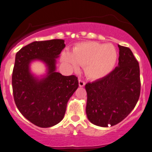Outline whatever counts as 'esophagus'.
<instances>
[{
	"instance_id": "obj_1",
	"label": "esophagus",
	"mask_w": 152,
	"mask_h": 152,
	"mask_svg": "<svg viewBox=\"0 0 152 152\" xmlns=\"http://www.w3.org/2000/svg\"><path fill=\"white\" fill-rule=\"evenodd\" d=\"M85 84H86L85 81H83V80L81 79L78 80V85H79L80 87H83L84 86H85Z\"/></svg>"
}]
</instances>
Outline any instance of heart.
<instances>
[{
  "instance_id": "obj_1",
  "label": "heart",
  "mask_w": 152,
  "mask_h": 152,
  "mask_svg": "<svg viewBox=\"0 0 152 152\" xmlns=\"http://www.w3.org/2000/svg\"><path fill=\"white\" fill-rule=\"evenodd\" d=\"M117 58L118 53L113 45L93 41L78 44L73 49L72 54L64 52L61 55L62 61L72 69H78V64L85 66L86 76L94 80L109 74Z\"/></svg>"
}]
</instances>
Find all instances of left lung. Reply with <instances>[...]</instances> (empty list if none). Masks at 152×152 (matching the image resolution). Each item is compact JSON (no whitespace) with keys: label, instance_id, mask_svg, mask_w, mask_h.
I'll return each instance as SVG.
<instances>
[{"label":"left lung","instance_id":"obj_1","mask_svg":"<svg viewBox=\"0 0 152 152\" xmlns=\"http://www.w3.org/2000/svg\"><path fill=\"white\" fill-rule=\"evenodd\" d=\"M119 47L118 66L105 77L86 84V112L91 123L115 125L134 108L140 95V66L128 47Z\"/></svg>","mask_w":152,"mask_h":152}]
</instances>
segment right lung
Masks as SVG:
<instances>
[{
	"instance_id": "add662e5",
	"label": "right lung",
	"mask_w": 152,
	"mask_h": 152,
	"mask_svg": "<svg viewBox=\"0 0 152 152\" xmlns=\"http://www.w3.org/2000/svg\"><path fill=\"white\" fill-rule=\"evenodd\" d=\"M65 46L63 39L36 41L15 55L12 76L15 103L27 120L39 127H50L61 121L69 98L78 87L76 76L56 72V58ZM34 60L46 65L47 74L42 78L31 73L29 65Z\"/></svg>"
}]
</instances>
